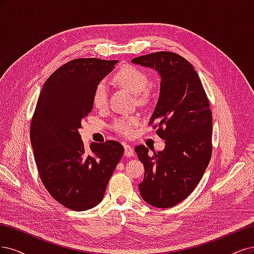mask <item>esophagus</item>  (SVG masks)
<instances>
[{"label":"esophagus","mask_w":254,"mask_h":254,"mask_svg":"<svg viewBox=\"0 0 254 254\" xmlns=\"http://www.w3.org/2000/svg\"><path fill=\"white\" fill-rule=\"evenodd\" d=\"M133 155H134V150L132 146L128 144H126L125 145V156L130 157V156H133Z\"/></svg>","instance_id":"obj_1"}]
</instances>
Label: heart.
I'll return each mask as SVG.
<instances>
[{
  "label": "heart",
  "mask_w": 254,
  "mask_h": 254,
  "mask_svg": "<svg viewBox=\"0 0 254 254\" xmlns=\"http://www.w3.org/2000/svg\"><path fill=\"white\" fill-rule=\"evenodd\" d=\"M116 82L134 94H138L137 98L139 101H143L146 98L144 89L148 84V76L146 73L134 65H125L115 73ZM108 94L109 89L105 82L100 81L94 88L93 92V104L97 109H104L108 104ZM139 124V117H120L113 121L112 128L120 135L130 136L134 132L135 127Z\"/></svg>",
  "instance_id": "obj_1"
}]
</instances>
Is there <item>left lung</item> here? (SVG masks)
<instances>
[{
	"instance_id": "obj_1",
	"label": "left lung",
	"mask_w": 254,
	"mask_h": 254,
	"mask_svg": "<svg viewBox=\"0 0 254 254\" xmlns=\"http://www.w3.org/2000/svg\"><path fill=\"white\" fill-rule=\"evenodd\" d=\"M135 64L156 69L160 94L149 125L166 140L165 150L149 154L137 145L144 166L139 185L141 197L151 206L171 208L189 196L200 182L212 154V113L201 81L193 65L171 52L137 57Z\"/></svg>"
}]
</instances>
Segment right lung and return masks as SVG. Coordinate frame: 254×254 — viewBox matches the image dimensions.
Returning a JSON list of instances; mask_svg holds the SVG:
<instances>
[{
  "mask_svg": "<svg viewBox=\"0 0 254 254\" xmlns=\"http://www.w3.org/2000/svg\"><path fill=\"white\" fill-rule=\"evenodd\" d=\"M117 60L75 59L48 77L30 124V142L41 181L53 197L73 211L102 199L124 155L121 143H92L85 150L79 128L93 110V92Z\"/></svg>",
  "mask_w": 254,
  "mask_h": 254,
  "instance_id": "add662e5",
  "label": "right lung"
}]
</instances>
